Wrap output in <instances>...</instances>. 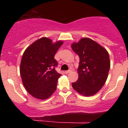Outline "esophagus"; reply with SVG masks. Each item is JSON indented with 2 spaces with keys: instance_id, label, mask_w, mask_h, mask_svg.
I'll list each match as a JSON object with an SVG mask.
<instances>
[{
  "instance_id": "esophagus-1",
  "label": "esophagus",
  "mask_w": 128,
  "mask_h": 128,
  "mask_svg": "<svg viewBox=\"0 0 128 128\" xmlns=\"http://www.w3.org/2000/svg\"><path fill=\"white\" fill-rule=\"evenodd\" d=\"M72 72V70H66V71H65V73L66 74H68V73H70V72Z\"/></svg>"
}]
</instances>
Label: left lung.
I'll list each match as a JSON object with an SVG mask.
<instances>
[{
    "label": "left lung",
    "instance_id": "8db88e82",
    "mask_svg": "<svg viewBox=\"0 0 128 128\" xmlns=\"http://www.w3.org/2000/svg\"><path fill=\"white\" fill-rule=\"evenodd\" d=\"M72 50L80 57L78 80L72 82L80 94L92 96L102 88L108 78L110 61L108 51L93 40L82 38L72 43Z\"/></svg>",
    "mask_w": 128,
    "mask_h": 128
}]
</instances>
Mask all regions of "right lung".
I'll return each instance as SVG.
<instances>
[{
  "instance_id": "add662e5",
  "label": "right lung",
  "mask_w": 128,
  "mask_h": 128,
  "mask_svg": "<svg viewBox=\"0 0 128 128\" xmlns=\"http://www.w3.org/2000/svg\"><path fill=\"white\" fill-rule=\"evenodd\" d=\"M63 42L42 37L25 50L20 66L23 84L28 93L40 100L48 99L56 90L61 74L55 70L54 56Z\"/></svg>"
}]
</instances>
